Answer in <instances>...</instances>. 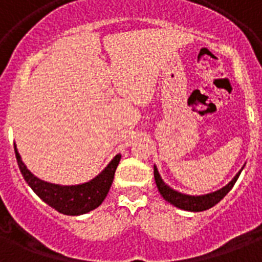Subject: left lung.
<instances>
[{"mask_svg":"<svg viewBox=\"0 0 262 262\" xmlns=\"http://www.w3.org/2000/svg\"><path fill=\"white\" fill-rule=\"evenodd\" d=\"M242 171V170H241ZM241 171L234 177L231 182L227 183L226 186L219 189V190L213 191V193H208V194L203 195H189V194H183V193H179V191L174 190L171 187L166 185L163 182V179L160 177L159 171L156 166H154V175H155V182L156 186L159 189L160 194L163 197L166 201H168L170 204H172L174 207L181 208V209H185V211H190V212H201V211H207L209 208H212L213 205L219 203L220 200H223V197L227 194L228 191L231 190L232 186L235 185L236 179L239 177Z\"/></svg>","mask_w":262,"mask_h":262,"instance_id":"obj_1","label":"left lung"}]
</instances>
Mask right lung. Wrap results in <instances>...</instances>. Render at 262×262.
I'll return each mask as SVG.
<instances>
[{"mask_svg": "<svg viewBox=\"0 0 262 262\" xmlns=\"http://www.w3.org/2000/svg\"><path fill=\"white\" fill-rule=\"evenodd\" d=\"M14 154L20 171L26 179V182L31 186V189L40 197V199L54 208L59 213L69 216L84 215L87 212L98 208L106 199L107 193L110 190L111 183L114 179L115 170L118 167L121 155H117L107 167L103 170L98 177L91 179L90 182L81 183V185H72V186H63V185H55V183L46 182L35 177L32 172L23 163L17 148L14 145Z\"/></svg>", "mask_w": 262, "mask_h": 262, "instance_id": "add662e5", "label": "right lung"}]
</instances>
